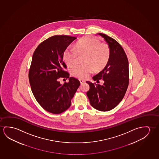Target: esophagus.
<instances>
[{
  "label": "esophagus",
  "instance_id": "obj_1",
  "mask_svg": "<svg viewBox=\"0 0 159 159\" xmlns=\"http://www.w3.org/2000/svg\"><path fill=\"white\" fill-rule=\"evenodd\" d=\"M80 83H81V84H83V83L85 82V81H84L83 80H80Z\"/></svg>",
  "mask_w": 159,
  "mask_h": 159
}]
</instances>
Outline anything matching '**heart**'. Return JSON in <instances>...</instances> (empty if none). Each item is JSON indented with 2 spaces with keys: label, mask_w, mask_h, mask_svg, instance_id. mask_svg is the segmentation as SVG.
I'll return each mask as SVG.
<instances>
[{
  "label": "heart",
  "mask_w": 159,
  "mask_h": 159,
  "mask_svg": "<svg viewBox=\"0 0 159 159\" xmlns=\"http://www.w3.org/2000/svg\"><path fill=\"white\" fill-rule=\"evenodd\" d=\"M111 51L108 46L101 43L98 39L85 36L76 43L75 48H68L63 52V60L69 67L78 63V56H82L84 63L78 65L72 69L73 76L80 79L87 78L94 70L99 71L104 68L108 62Z\"/></svg>",
  "instance_id": "heart-1"
}]
</instances>
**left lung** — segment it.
<instances>
[{"instance_id": "left-lung-1", "label": "left lung", "mask_w": 159, "mask_h": 159, "mask_svg": "<svg viewBox=\"0 0 159 159\" xmlns=\"http://www.w3.org/2000/svg\"><path fill=\"white\" fill-rule=\"evenodd\" d=\"M98 34L108 43L111 55L103 70L93 77L97 83L103 79V84L87 81L90 87L87 96L94 108L107 111L118 106L126 93L129 79L128 60L123 48L116 40L106 34Z\"/></svg>"}]
</instances>
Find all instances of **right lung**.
I'll return each mask as SVG.
<instances>
[{
    "label": "right lung",
    "mask_w": 159,
    "mask_h": 159,
    "mask_svg": "<svg viewBox=\"0 0 159 159\" xmlns=\"http://www.w3.org/2000/svg\"><path fill=\"white\" fill-rule=\"evenodd\" d=\"M77 38L55 35L48 38L38 46L34 52L29 72L31 89L36 101L45 110L60 114L71 106L80 82L70 77L63 60V55L70 43ZM60 78H69L61 85Z\"/></svg>",
    "instance_id": "obj_1"
}]
</instances>
